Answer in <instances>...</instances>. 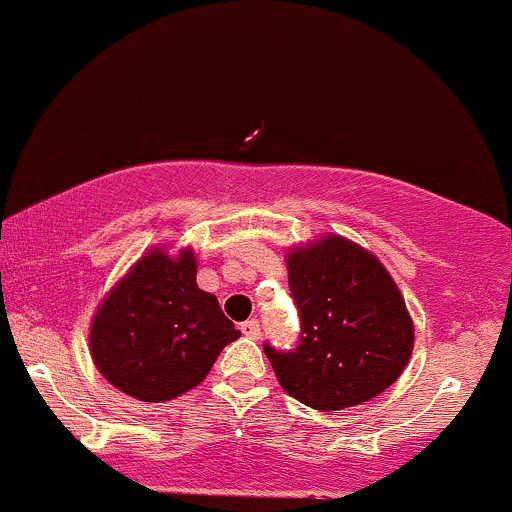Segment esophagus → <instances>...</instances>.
I'll use <instances>...</instances> for the list:
<instances>
[{"label":"esophagus","mask_w":512,"mask_h":512,"mask_svg":"<svg viewBox=\"0 0 512 512\" xmlns=\"http://www.w3.org/2000/svg\"><path fill=\"white\" fill-rule=\"evenodd\" d=\"M240 330H243V335H247V338H250V340H260V335H262L260 323H257L255 318L245 320V323L240 325Z\"/></svg>","instance_id":"esophagus-1"}]
</instances>
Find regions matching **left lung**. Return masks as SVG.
I'll return each mask as SVG.
<instances>
[{
  "label": "left lung",
  "mask_w": 512,
  "mask_h": 512,
  "mask_svg": "<svg viewBox=\"0 0 512 512\" xmlns=\"http://www.w3.org/2000/svg\"><path fill=\"white\" fill-rule=\"evenodd\" d=\"M301 316L296 350L265 345L282 389L316 411L372 401L406 369L413 320L386 267L342 235H325L286 255Z\"/></svg>",
  "instance_id": "1"
}]
</instances>
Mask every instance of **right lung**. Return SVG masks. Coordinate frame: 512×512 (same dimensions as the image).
Here are the masks:
<instances>
[{"mask_svg": "<svg viewBox=\"0 0 512 512\" xmlns=\"http://www.w3.org/2000/svg\"><path fill=\"white\" fill-rule=\"evenodd\" d=\"M238 338L216 296L196 286L194 250L170 257L153 247L101 301L89 352L111 386L162 403L199 386Z\"/></svg>", "mask_w": 512, "mask_h": 512, "instance_id": "right-lung-1", "label": "right lung"}]
</instances>
